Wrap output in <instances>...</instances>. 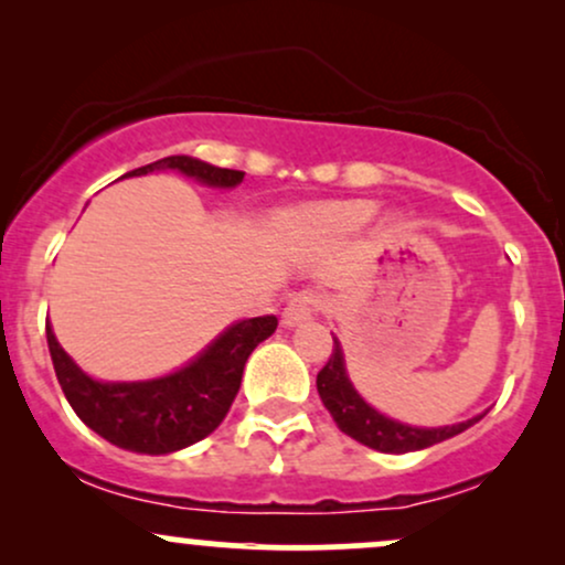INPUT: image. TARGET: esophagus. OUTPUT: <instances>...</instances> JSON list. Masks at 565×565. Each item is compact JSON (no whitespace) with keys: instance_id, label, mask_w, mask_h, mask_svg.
<instances>
[{"instance_id":"obj_1","label":"esophagus","mask_w":565,"mask_h":565,"mask_svg":"<svg viewBox=\"0 0 565 565\" xmlns=\"http://www.w3.org/2000/svg\"><path fill=\"white\" fill-rule=\"evenodd\" d=\"M321 305H323V300L316 295V291H310V289L297 291V295L289 297L287 308H284V316H281L284 327H297V323L313 319V313L316 310H321Z\"/></svg>"}]
</instances>
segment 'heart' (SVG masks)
Returning a JSON list of instances; mask_svg holds the SVG:
<instances>
[{
  "label": "heart",
  "instance_id": "obj_1",
  "mask_svg": "<svg viewBox=\"0 0 565 565\" xmlns=\"http://www.w3.org/2000/svg\"><path fill=\"white\" fill-rule=\"evenodd\" d=\"M377 215L374 201H334L321 204L302 217V225L316 233H353Z\"/></svg>",
  "mask_w": 565,
  "mask_h": 565
}]
</instances>
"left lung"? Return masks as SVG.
Returning a JSON list of instances; mask_svg holds the SVG:
<instances>
[{
  "mask_svg": "<svg viewBox=\"0 0 565 565\" xmlns=\"http://www.w3.org/2000/svg\"><path fill=\"white\" fill-rule=\"evenodd\" d=\"M316 387H319L323 406L329 408L337 427H340L345 436L355 438L359 444L369 446V449H377L385 454L427 449V446L440 444V440L459 436V433H465L470 425H476L478 419L483 417L481 414V417H472L468 423L446 427H412L404 423H395V419L380 414L377 408L369 406L366 401L355 393L353 382L348 380L345 359H342V348L337 340L327 366H323L319 377H316Z\"/></svg>",
  "mask_w": 565,
  "mask_h": 565,
  "instance_id": "left-lung-1",
  "label": "left lung"
}]
</instances>
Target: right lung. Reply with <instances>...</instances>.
Segmentation results:
<instances>
[{"mask_svg": "<svg viewBox=\"0 0 565 565\" xmlns=\"http://www.w3.org/2000/svg\"><path fill=\"white\" fill-rule=\"evenodd\" d=\"M153 170H178L212 188H233L244 180V172L223 170L191 157H167L127 174L138 178ZM276 316L233 323L180 372L148 382H97L87 377L55 340L50 323L47 345L57 382L76 417L89 430L119 449L170 454L206 438L223 423L242 387L246 359L276 332Z\"/></svg>", "mask_w": 565, "mask_h": 565, "instance_id": "right-lung-1", "label": "right lung"}]
</instances>
